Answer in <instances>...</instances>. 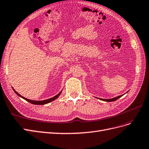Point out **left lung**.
Segmentation results:
<instances>
[{
  "label": "left lung",
  "instance_id": "8db88e82",
  "mask_svg": "<svg viewBox=\"0 0 149 149\" xmlns=\"http://www.w3.org/2000/svg\"><path fill=\"white\" fill-rule=\"evenodd\" d=\"M124 95H120V96H118V97H114V98H111V99H102V98H98L101 100L102 101H104V102H114V101H116V100H118V98H121L122 96H123Z\"/></svg>",
  "mask_w": 149,
  "mask_h": 149
}]
</instances>
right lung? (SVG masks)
<instances>
[{
  "mask_svg": "<svg viewBox=\"0 0 149 149\" xmlns=\"http://www.w3.org/2000/svg\"><path fill=\"white\" fill-rule=\"evenodd\" d=\"M12 89H13V90L14 91V92H15V93L18 96V97H20L22 98L23 99L25 100L26 101H27V102H30V103H32V104H37V105H44V104H47V103H50V102H52V101L55 100L56 99H57V98H58V97H59V95H61V93H62V90L58 94H57V95H56V96H54V97H52V98H51L47 99V100H45L36 101V100H29V99H28V98H25V97H22V96L21 95H20V94H19L18 92H17L16 91H15V90L14 89L13 87H12Z\"/></svg>",
  "mask_w": 149,
  "mask_h": 149,
  "instance_id": "add662e5",
  "label": "right lung"
}]
</instances>
